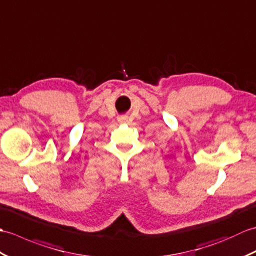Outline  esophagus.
I'll use <instances>...</instances> for the list:
<instances>
[{"instance_id":"esophagus-1","label":"esophagus","mask_w":256,"mask_h":256,"mask_svg":"<svg viewBox=\"0 0 256 256\" xmlns=\"http://www.w3.org/2000/svg\"><path fill=\"white\" fill-rule=\"evenodd\" d=\"M126 120H127V117H126V116L118 117V122H124Z\"/></svg>"}]
</instances>
